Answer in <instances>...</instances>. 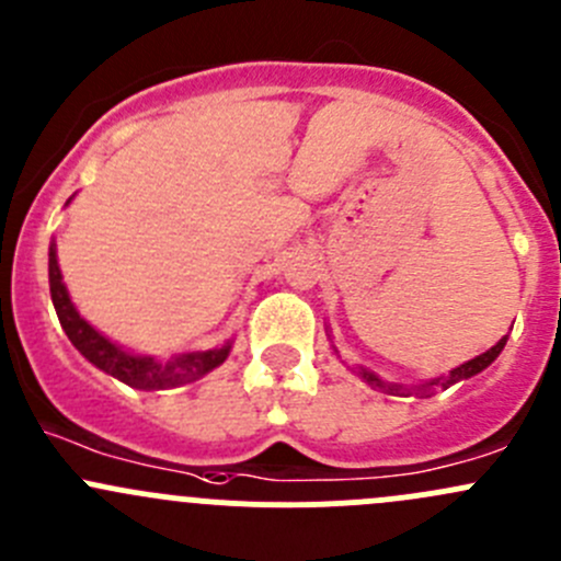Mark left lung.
Segmentation results:
<instances>
[{"label": "left lung", "instance_id": "obj_1", "mask_svg": "<svg viewBox=\"0 0 561 561\" xmlns=\"http://www.w3.org/2000/svg\"><path fill=\"white\" fill-rule=\"evenodd\" d=\"M505 342H507V336H502L500 342L494 344V347L485 350V353H483V355H478V358H472V360H467V364H461V366H458V369L450 371L448 377H439V380H432V382H426V386H417V388H412V390H415V393H421V396H432V393H434V388H437V386L450 388V386H454V382H458V380H467V377L478 375V371H483L485 366H489L491 360H494L496 355L502 353V347H505ZM360 377H364V380L369 382L371 388H380V390H386V393H399V396H404V393L410 396V393H412L410 388L388 386V382H382L380 377L371 375V371H366V369H360Z\"/></svg>", "mask_w": 561, "mask_h": 561}]
</instances>
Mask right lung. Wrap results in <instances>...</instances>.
<instances>
[{
  "label": "right lung",
  "mask_w": 561,
  "mask_h": 561,
  "mask_svg": "<svg viewBox=\"0 0 561 561\" xmlns=\"http://www.w3.org/2000/svg\"><path fill=\"white\" fill-rule=\"evenodd\" d=\"M48 279H50V298H54V309L59 314L61 328H65L67 339L76 344L78 353L94 364L98 369H103L105 375L116 377V380L127 382L129 388L140 390H162V388H175L186 386V382L197 380V377L208 375L211 369H217L230 353V344L219 350H203V353H186L179 355L175 360L160 364L154 358H144V355H133L127 350L116 347L113 342H107L103 333L94 331L81 314L72 307L70 296H67V287L61 282L59 263H56V244H50L48 252Z\"/></svg>",
  "instance_id": "obj_1"
}]
</instances>
